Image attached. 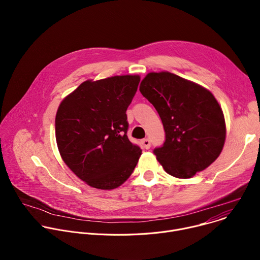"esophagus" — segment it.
<instances>
[{"label":"esophagus","instance_id":"esophagus-1","mask_svg":"<svg viewBox=\"0 0 260 260\" xmlns=\"http://www.w3.org/2000/svg\"><path fill=\"white\" fill-rule=\"evenodd\" d=\"M142 145H143L145 149H149L150 146H151V142H150L149 139H144V140H142Z\"/></svg>","mask_w":260,"mask_h":260}]
</instances>
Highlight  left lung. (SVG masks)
<instances>
[{
	"label": "left lung",
	"instance_id": "left-lung-1",
	"mask_svg": "<svg viewBox=\"0 0 260 260\" xmlns=\"http://www.w3.org/2000/svg\"><path fill=\"white\" fill-rule=\"evenodd\" d=\"M140 91L162 121L166 141L153 153L168 174L191 178L217 159L225 141V120L208 89L170 72H152L142 80Z\"/></svg>",
	"mask_w": 260,
	"mask_h": 260
}]
</instances>
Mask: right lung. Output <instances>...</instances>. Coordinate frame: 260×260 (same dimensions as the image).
Here are the masks:
<instances>
[{"label": "right lung", "mask_w": 260, "mask_h": 260, "mask_svg": "<svg viewBox=\"0 0 260 260\" xmlns=\"http://www.w3.org/2000/svg\"><path fill=\"white\" fill-rule=\"evenodd\" d=\"M139 82V75L87 80L57 109L55 138L60 156L91 187L120 186L138 164L142 150L127 138L125 112Z\"/></svg>", "instance_id": "right-lung-1"}]
</instances>
